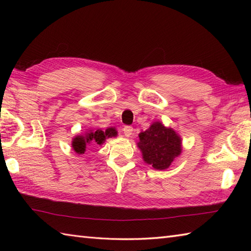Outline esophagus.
<instances>
[{
  "instance_id": "obj_1",
  "label": "esophagus",
  "mask_w": 251,
  "mask_h": 251,
  "mask_svg": "<svg viewBox=\"0 0 251 251\" xmlns=\"http://www.w3.org/2000/svg\"><path fill=\"white\" fill-rule=\"evenodd\" d=\"M123 131H124V135L126 137H130L132 135V131H134V128H132L131 126H125L124 128H123Z\"/></svg>"
}]
</instances>
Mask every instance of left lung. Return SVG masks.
I'll return each instance as SVG.
<instances>
[{"instance_id": "obj_1", "label": "left lung", "mask_w": 251, "mask_h": 251, "mask_svg": "<svg viewBox=\"0 0 251 251\" xmlns=\"http://www.w3.org/2000/svg\"><path fill=\"white\" fill-rule=\"evenodd\" d=\"M137 146L143 161L158 170L167 169L182 151L180 136L161 122H154L149 129L140 132Z\"/></svg>"}]
</instances>
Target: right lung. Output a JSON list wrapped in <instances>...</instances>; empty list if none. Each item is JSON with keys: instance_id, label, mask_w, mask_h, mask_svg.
Listing matches in <instances>:
<instances>
[{"instance_id": "add662e5", "label": "right lung", "mask_w": 251, "mask_h": 251, "mask_svg": "<svg viewBox=\"0 0 251 251\" xmlns=\"http://www.w3.org/2000/svg\"><path fill=\"white\" fill-rule=\"evenodd\" d=\"M117 132L115 128L111 127L105 131L97 129V130H89L85 135H79L73 138L72 140V148L77 154H84L86 151L87 147L94 146H101L105 141L106 138L116 137Z\"/></svg>"}]
</instances>
